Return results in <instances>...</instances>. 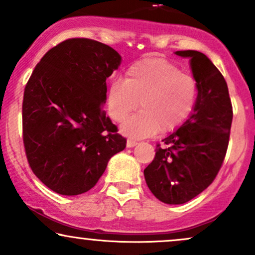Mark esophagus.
<instances>
[{
    "mask_svg": "<svg viewBox=\"0 0 255 255\" xmlns=\"http://www.w3.org/2000/svg\"><path fill=\"white\" fill-rule=\"evenodd\" d=\"M137 145V142L136 141H134V140H131V139H128L127 140V147H134V146H136Z\"/></svg>",
    "mask_w": 255,
    "mask_h": 255,
    "instance_id": "34e87169",
    "label": "esophagus"
}]
</instances>
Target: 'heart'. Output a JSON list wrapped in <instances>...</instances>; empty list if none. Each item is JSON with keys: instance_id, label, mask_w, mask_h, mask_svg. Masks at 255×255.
Returning a JSON list of instances; mask_svg holds the SVG:
<instances>
[{"instance_id": "obj_1", "label": "heart", "mask_w": 255, "mask_h": 255, "mask_svg": "<svg viewBox=\"0 0 255 255\" xmlns=\"http://www.w3.org/2000/svg\"><path fill=\"white\" fill-rule=\"evenodd\" d=\"M198 84L164 58H145L131 64L125 81L115 79L108 87V114L121 122L139 107L141 111L121 126L131 140L148 137L158 130L171 131L182 126L198 103Z\"/></svg>"}]
</instances>
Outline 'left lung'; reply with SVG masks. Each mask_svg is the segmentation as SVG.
<instances>
[{"label":"left lung","instance_id":"1","mask_svg":"<svg viewBox=\"0 0 255 255\" xmlns=\"http://www.w3.org/2000/svg\"><path fill=\"white\" fill-rule=\"evenodd\" d=\"M189 58L198 84V103L189 119L157 145L144 170L147 187L162 203L180 205L205 191L217 176L229 144L233 108L228 85L210 58L195 50L176 51Z\"/></svg>","mask_w":255,"mask_h":255}]
</instances>
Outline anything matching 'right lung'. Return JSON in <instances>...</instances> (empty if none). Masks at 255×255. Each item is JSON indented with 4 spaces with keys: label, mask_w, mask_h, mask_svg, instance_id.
<instances>
[{
    "label": "right lung",
    "mask_w": 255,
    "mask_h": 255,
    "mask_svg": "<svg viewBox=\"0 0 255 255\" xmlns=\"http://www.w3.org/2000/svg\"><path fill=\"white\" fill-rule=\"evenodd\" d=\"M121 62L111 46L73 38L50 49L32 73L22 102L24 145L32 171L51 191H90L125 150L103 110L107 79Z\"/></svg>",
    "instance_id": "obj_1"
}]
</instances>
